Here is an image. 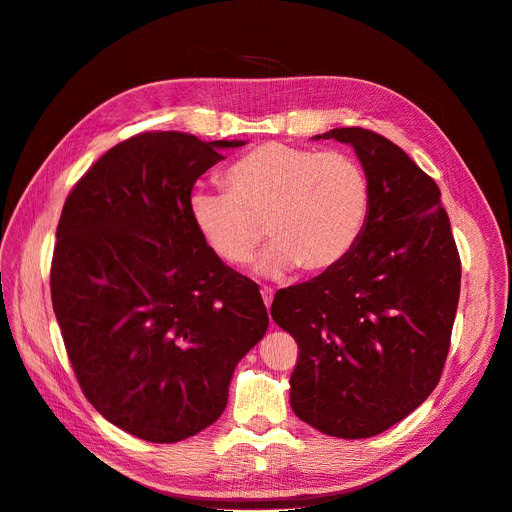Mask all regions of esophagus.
I'll return each mask as SVG.
<instances>
[{
  "label": "esophagus",
  "mask_w": 512,
  "mask_h": 512,
  "mask_svg": "<svg viewBox=\"0 0 512 512\" xmlns=\"http://www.w3.org/2000/svg\"><path fill=\"white\" fill-rule=\"evenodd\" d=\"M261 299H263L265 307L270 309V307H272V301H274V290H272V288H267V286H263V288H261Z\"/></svg>",
  "instance_id": "1"
}]
</instances>
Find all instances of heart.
<instances>
[{"instance_id":"heart-1","label":"heart","mask_w":512,"mask_h":512,"mask_svg":"<svg viewBox=\"0 0 512 512\" xmlns=\"http://www.w3.org/2000/svg\"><path fill=\"white\" fill-rule=\"evenodd\" d=\"M224 186L226 193H193V224L230 265L247 263L267 230L274 242L255 261L263 276L297 265L307 274L330 270L355 247L371 205L369 178L353 155L278 141L236 159Z\"/></svg>"}]
</instances>
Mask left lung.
<instances>
[{"mask_svg": "<svg viewBox=\"0 0 512 512\" xmlns=\"http://www.w3.org/2000/svg\"><path fill=\"white\" fill-rule=\"evenodd\" d=\"M313 139L355 149L369 178V215L340 263L276 292L272 317L299 344L294 415L328 436L371 438L438 386L461 259L438 184L398 145L357 126Z\"/></svg>", "mask_w": 512, "mask_h": 512, "instance_id": "8db88e82", "label": "left lung"}]
</instances>
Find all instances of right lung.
<instances>
[{
    "label": "right lung",
    "mask_w": 512,
    "mask_h": 512,
    "mask_svg": "<svg viewBox=\"0 0 512 512\" xmlns=\"http://www.w3.org/2000/svg\"><path fill=\"white\" fill-rule=\"evenodd\" d=\"M242 145L141 132L95 161L60 215L49 284L76 380L147 442L218 419L236 363L270 324L259 286L211 251L188 207L220 149Z\"/></svg>",
    "instance_id": "1"
}]
</instances>
